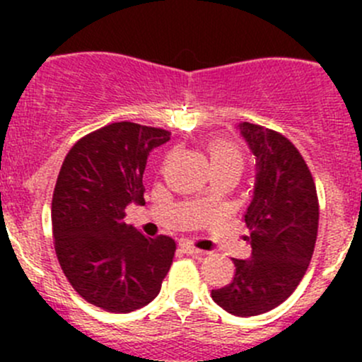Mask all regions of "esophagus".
<instances>
[{
	"mask_svg": "<svg viewBox=\"0 0 362 362\" xmlns=\"http://www.w3.org/2000/svg\"><path fill=\"white\" fill-rule=\"evenodd\" d=\"M180 249L184 250L185 254H189V255H199V254H203V250L196 249V247L192 245V243H187V242L180 243Z\"/></svg>",
	"mask_w": 362,
	"mask_h": 362,
	"instance_id": "1",
	"label": "esophagus"
}]
</instances>
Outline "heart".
<instances>
[{
	"instance_id": "heart-1",
	"label": "heart",
	"mask_w": 362,
	"mask_h": 362,
	"mask_svg": "<svg viewBox=\"0 0 362 362\" xmlns=\"http://www.w3.org/2000/svg\"><path fill=\"white\" fill-rule=\"evenodd\" d=\"M208 154H210L214 170L235 168V170L242 171L243 164H245V158H243V152L240 151L238 145L226 140V138H214V140H210Z\"/></svg>"
}]
</instances>
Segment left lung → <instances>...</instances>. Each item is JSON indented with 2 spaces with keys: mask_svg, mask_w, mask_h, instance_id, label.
<instances>
[{
  "mask_svg": "<svg viewBox=\"0 0 362 362\" xmlns=\"http://www.w3.org/2000/svg\"><path fill=\"white\" fill-rule=\"evenodd\" d=\"M255 156L254 198L245 211L250 259H233L235 276L211 298L238 317L261 315L286 301L305 276L319 229V198L305 159L284 134L242 122Z\"/></svg>",
  "mask_w": 362,
  "mask_h": 362,
  "instance_id": "1",
  "label": "left lung"
}]
</instances>
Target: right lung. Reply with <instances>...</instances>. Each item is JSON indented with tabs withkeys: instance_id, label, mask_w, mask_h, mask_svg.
<instances>
[{
	"instance_id": "1",
	"label": "right lung",
	"mask_w": 362,
	"mask_h": 362,
	"mask_svg": "<svg viewBox=\"0 0 362 362\" xmlns=\"http://www.w3.org/2000/svg\"><path fill=\"white\" fill-rule=\"evenodd\" d=\"M170 131L113 122L80 138L64 158L52 196V235L68 282L87 303L113 313L148 305L173 262L170 236L147 238L124 222L144 203L148 154Z\"/></svg>"
}]
</instances>
